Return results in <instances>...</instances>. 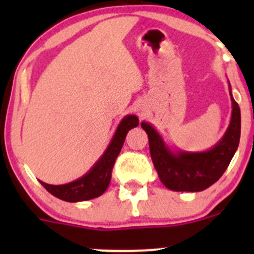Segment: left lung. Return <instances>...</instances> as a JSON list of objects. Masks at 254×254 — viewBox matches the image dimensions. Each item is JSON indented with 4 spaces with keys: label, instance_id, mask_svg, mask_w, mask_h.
<instances>
[{
    "label": "left lung",
    "instance_id": "obj_1",
    "mask_svg": "<svg viewBox=\"0 0 254 254\" xmlns=\"http://www.w3.org/2000/svg\"><path fill=\"white\" fill-rule=\"evenodd\" d=\"M232 118L222 140L206 152L173 155L151 125L142 123L141 127L148 135V145L157 175L171 190L200 191L209 188L229 167L238 147L241 136V112L232 98Z\"/></svg>",
    "mask_w": 254,
    "mask_h": 254
}]
</instances>
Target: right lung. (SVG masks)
<instances>
[{
	"label": "right lung",
	"instance_id": "add662e5",
	"mask_svg": "<svg viewBox=\"0 0 254 254\" xmlns=\"http://www.w3.org/2000/svg\"><path fill=\"white\" fill-rule=\"evenodd\" d=\"M137 125H139V119L135 115L125 117L120 123L119 127L115 132V136L113 137L106 153L102 156L101 160L86 176L75 182L64 184V186H51V184H47L40 181L42 186L54 196L61 199V200L70 201V203L89 200V199L102 195L108 188L115 160L124 145L127 131Z\"/></svg>",
	"mask_w": 254,
	"mask_h": 254
}]
</instances>
